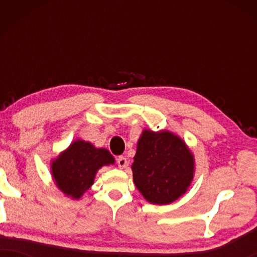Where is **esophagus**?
Returning <instances> with one entry per match:
<instances>
[{"label":"esophagus","mask_w":257,"mask_h":257,"mask_svg":"<svg viewBox=\"0 0 257 257\" xmlns=\"http://www.w3.org/2000/svg\"><path fill=\"white\" fill-rule=\"evenodd\" d=\"M117 164H118L119 168H121V170H122V168H125L126 165H127V160H126L125 157L120 156V157L117 158Z\"/></svg>","instance_id":"34e87169"}]
</instances>
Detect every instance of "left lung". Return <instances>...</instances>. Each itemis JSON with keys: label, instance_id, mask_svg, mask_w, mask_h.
Here are the masks:
<instances>
[{"label": "left lung", "instance_id": "obj_1", "mask_svg": "<svg viewBox=\"0 0 257 257\" xmlns=\"http://www.w3.org/2000/svg\"><path fill=\"white\" fill-rule=\"evenodd\" d=\"M133 159L136 187L154 205L175 201L194 177V157L184 140L170 131L144 130Z\"/></svg>", "mask_w": 257, "mask_h": 257}]
</instances>
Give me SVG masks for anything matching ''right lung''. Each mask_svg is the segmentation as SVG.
<instances>
[{"instance_id": "add662e5", "label": "right lung", "mask_w": 257, "mask_h": 257, "mask_svg": "<svg viewBox=\"0 0 257 257\" xmlns=\"http://www.w3.org/2000/svg\"><path fill=\"white\" fill-rule=\"evenodd\" d=\"M114 164L106 149H96L92 144L76 140L51 163L56 186L66 196L78 200L93 184L97 171Z\"/></svg>"}]
</instances>
